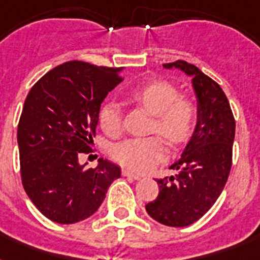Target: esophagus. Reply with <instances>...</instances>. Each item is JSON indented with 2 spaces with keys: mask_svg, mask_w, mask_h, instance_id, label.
Instances as JSON below:
<instances>
[{
  "mask_svg": "<svg viewBox=\"0 0 260 260\" xmlns=\"http://www.w3.org/2000/svg\"><path fill=\"white\" fill-rule=\"evenodd\" d=\"M122 175H124V177H129V178H132V179H140V175H139V174H136V173H132V171H129V170H122Z\"/></svg>",
  "mask_w": 260,
  "mask_h": 260,
  "instance_id": "34e87169",
  "label": "esophagus"
}]
</instances>
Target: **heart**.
Masks as SVG:
<instances>
[{
	"instance_id": "1",
	"label": "heart",
	"mask_w": 260,
	"mask_h": 260,
	"mask_svg": "<svg viewBox=\"0 0 260 260\" xmlns=\"http://www.w3.org/2000/svg\"><path fill=\"white\" fill-rule=\"evenodd\" d=\"M175 85L152 79L132 90L131 98L155 116L152 132L177 146L186 142L193 134L197 122V105L191 100L179 97ZM101 129L108 136H118L122 132V114L116 102H106L98 114ZM112 156L121 166L135 171H147L166 156L165 143L158 136L126 139L112 148Z\"/></svg>"
}]
</instances>
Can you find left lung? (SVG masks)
<instances>
[{
	"instance_id": "obj_1",
	"label": "left lung",
	"mask_w": 260,
	"mask_h": 260,
	"mask_svg": "<svg viewBox=\"0 0 260 260\" xmlns=\"http://www.w3.org/2000/svg\"><path fill=\"white\" fill-rule=\"evenodd\" d=\"M163 67H175L193 78L198 117L181 159L170 166L178 174L156 179L158 197L147 204L146 210L163 225L187 226L213 206L225 186L232 166L235 118L220 85L198 67L185 60Z\"/></svg>"
}]
</instances>
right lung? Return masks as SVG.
Returning a JSON list of instances; mask_svg holds the SVG:
<instances>
[{"instance_id": "obj_1", "label": "right lung", "mask_w": 260, "mask_h": 260, "mask_svg": "<svg viewBox=\"0 0 260 260\" xmlns=\"http://www.w3.org/2000/svg\"><path fill=\"white\" fill-rule=\"evenodd\" d=\"M121 69L71 60L35 83L18 121L22 186L51 221L74 224L95 213L120 167L101 158L79 165L95 136L102 101L122 81Z\"/></svg>"}]
</instances>
